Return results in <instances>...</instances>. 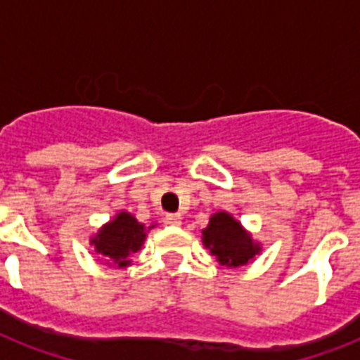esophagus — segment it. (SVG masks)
Segmentation results:
<instances>
[{
	"mask_svg": "<svg viewBox=\"0 0 360 360\" xmlns=\"http://www.w3.org/2000/svg\"><path fill=\"white\" fill-rule=\"evenodd\" d=\"M166 224H169V226H179L181 224V214H166Z\"/></svg>",
	"mask_w": 360,
	"mask_h": 360,
	"instance_id": "34e87169",
	"label": "esophagus"
}]
</instances>
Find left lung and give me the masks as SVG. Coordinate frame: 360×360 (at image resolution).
Here are the masks:
<instances>
[{"mask_svg": "<svg viewBox=\"0 0 360 360\" xmlns=\"http://www.w3.org/2000/svg\"><path fill=\"white\" fill-rule=\"evenodd\" d=\"M205 248L226 267H240L262 252V245L252 239L248 231L230 213L219 211L211 214L209 224L202 230Z\"/></svg>", "mask_w": 360, "mask_h": 360, "instance_id": "left-lung-1", "label": "left lung"}]
</instances>
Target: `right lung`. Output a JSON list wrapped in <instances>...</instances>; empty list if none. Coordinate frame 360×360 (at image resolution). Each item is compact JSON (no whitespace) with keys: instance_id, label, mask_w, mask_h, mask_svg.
I'll use <instances>...</instances> for the list:
<instances>
[{"instance_id":"add662e5","label":"right lung","mask_w":360,"mask_h":360,"mask_svg":"<svg viewBox=\"0 0 360 360\" xmlns=\"http://www.w3.org/2000/svg\"><path fill=\"white\" fill-rule=\"evenodd\" d=\"M153 228L155 224L146 228L132 214L121 211L91 237V245L95 246L98 256L106 257L108 263L112 262L117 267H127L130 265V256L140 250L147 231Z\"/></svg>"}]
</instances>
